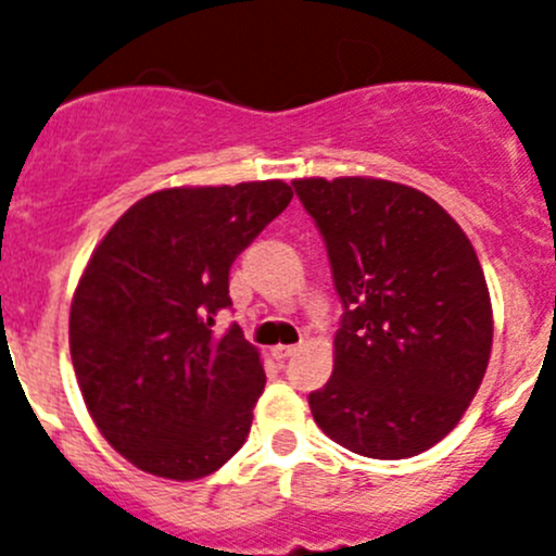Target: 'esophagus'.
<instances>
[{
  "mask_svg": "<svg viewBox=\"0 0 556 556\" xmlns=\"http://www.w3.org/2000/svg\"><path fill=\"white\" fill-rule=\"evenodd\" d=\"M294 353H296L294 345H276V348H273V358H276V362H286V358H291Z\"/></svg>",
  "mask_w": 556,
  "mask_h": 556,
  "instance_id": "1",
  "label": "esophagus"
}]
</instances>
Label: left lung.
Here are the masks:
<instances>
[{
	"mask_svg": "<svg viewBox=\"0 0 556 556\" xmlns=\"http://www.w3.org/2000/svg\"><path fill=\"white\" fill-rule=\"evenodd\" d=\"M342 302L318 428L377 460L420 455L457 426L492 348L488 280L471 240L428 194L386 179H296Z\"/></svg>",
	"mask_w": 556,
	"mask_h": 556,
	"instance_id": "left-lung-1",
	"label": "left lung"
}]
</instances>
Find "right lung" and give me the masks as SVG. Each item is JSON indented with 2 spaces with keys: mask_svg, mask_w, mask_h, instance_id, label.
Returning <instances> with one entry per match:
<instances>
[{
  "mask_svg": "<svg viewBox=\"0 0 556 556\" xmlns=\"http://www.w3.org/2000/svg\"><path fill=\"white\" fill-rule=\"evenodd\" d=\"M291 198L278 179L152 192L90 256L68 316L74 375L99 431L141 471L190 482L243 447L265 369L240 326H211L232 305V262Z\"/></svg>",
  "mask_w": 556,
  "mask_h": 556,
  "instance_id": "right-lung-1",
  "label": "right lung"
}]
</instances>
